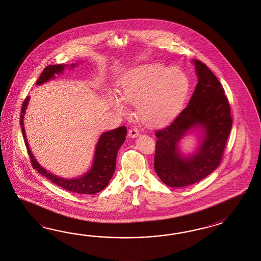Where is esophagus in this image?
I'll return each mask as SVG.
<instances>
[{
	"label": "esophagus",
	"mask_w": 261,
	"mask_h": 261,
	"mask_svg": "<svg viewBox=\"0 0 261 261\" xmlns=\"http://www.w3.org/2000/svg\"><path fill=\"white\" fill-rule=\"evenodd\" d=\"M140 135V132H139V130L137 129V128H131L130 130H129V132H128V136L130 137V138H136V137H138Z\"/></svg>",
	"instance_id": "esophagus-1"
}]
</instances>
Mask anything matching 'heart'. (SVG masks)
Segmentation results:
<instances>
[{
  "mask_svg": "<svg viewBox=\"0 0 261 261\" xmlns=\"http://www.w3.org/2000/svg\"><path fill=\"white\" fill-rule=\"evenodd\" d=\"M190 88V79L182 70L146 64L125 72L119 80V96L110 94L108 99L111 106L120 113H126L125 103L136 104L143 123L160 126L179 114Z\"/></svg>",
  "mask_w": 261,
  "mask_h": 261,
  "instance_id": "b5f03b06",
  "label": "heart"
}]
</instances>
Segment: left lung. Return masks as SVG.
I'll use <instances>...</instances> for the list:
<instances>
[{
	"label": "left lung",
	"mask_w": 261,
	"mask_h": 261,
	"mask_svg": "<svg viewBox=\"0 0 261 261\" xmlns=\"http://www.w3.org/2000/svg\"><path fill=\"white\" fill-rule=\"evenodd\" d=\"M198 83L187 108L173 122L157 130L155 171L168 187L182 188L203 180L221 163L232 119L221 83L205 64L192 60ZM198 130L196 151L185 155L179 142L190 132Z\"/></svg>",
	"instance_id": "obj_1"
}]
</instances>
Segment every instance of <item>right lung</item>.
<instances>
[{
    "instance_id": "1",
    "label": "right lung",
    "mask_w": 261,
    "mask_h": 261,
    "mask_svg": "<svg viewBox=\"0 0 261 261\" xmlns=\"http://www.w3.org/2000/svg\"><path fill=\"white\" fill-rule=\"evenodd\" d=\"M76 65H77L76 63L71 64V65L58 64V65L47 66L44 69V71H42L39 79L36 82V85H42L43 83L49 81L50 79H55L56 74L62 73L67 67H70L69 69H71L75 67ZM30 97L31 96L25 97L23 103L21 116H20V124L22 128V134L24 137V143L29 152V155L32 160V167L36 169L40 174L45 176L50 182L56 184L58 187L63 188L65 190L72 191L74 193L95 194L101 191L103 189H105L110 182L115 172L118 151L125 141V136L127 134L126 127H119L108 132H104L100 135L95 146L93 165L86 173L73 179L58 177L55 174L49 172L47 169H45L43 166H40L39 163L33 156L27 140V135H25L24 126V116L25 110L28 108V104L30 101Z\"/></svg>"
}]
</instances>
